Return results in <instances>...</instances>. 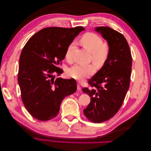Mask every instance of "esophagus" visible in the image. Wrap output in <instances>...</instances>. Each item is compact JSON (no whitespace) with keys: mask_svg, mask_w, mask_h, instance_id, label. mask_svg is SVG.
<instances>
[{"mask_svg":"<svg viewBox=\"0 0 151 151\" xmlns=\"http://www.w3.org/2000/svg\"><path fill=\"white\" fill-rule=\"evenodd\" d=\"M77 91H80L81 90V87L80 84H78L77 85Z\"/></svg>","mask_w":151,"mask_h":151,"instance_id":"obj_1","label":"esophagus"}]
</instances>
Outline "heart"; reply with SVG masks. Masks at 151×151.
<instances>
[{"instance_id": "obj_1", "label": "heart", "mask_w": 151, "mask_h": 151, "mask_svg": "<svg viewBox=\"0 0 151 151\" xmlns=\"http://www.w3.org/2000/svg\"><path fill=\"white\" fill-rule=\"evenodd\" d=\"M80 43L83 47L91 53V60L96 64L101 66L104 64L109 54V45L103 42L102 38L94 33H85L80 39ZM74 48L70 44L67 48L65 58L68 60L72 58V52ZM95 67L92 65H76L70 68L68 74L72 78L82 81L93 75L95 72Z\"/></svg>"}]
</instances>
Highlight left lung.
I'll return each instance as SVG.
<instances>
[{"mask_svg":"<svg viewBox=\"0 0 151 151\" xmlns=\"http://www.w3.org/2000/svg\"><path fill=\"white\" fill-rule=\"evenodd\" d=\"M96 30L107 40L110 50L103 67L89 79L90 88H83L91 97L84 114L90 122L101 123L115 115L124 101L130 86L132 57L122 33L108 26L98 27Z\"/></svg>","mask_w":151,"mask_h":151,"instance_id":"left-lung-1","label":"left lung"}]
</instances>
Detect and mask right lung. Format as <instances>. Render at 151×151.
<instances>
[{
	"mask_svg": "<svg viewBox=\"0 0 151 151\" xmlns=\"http://www.w3.org/2000/svg\"><path fill=\"white\" fill-rule=\"evenodd\" d=\"M72 28L49 27L39 31L29 39L19 58L17 80L22 103L30 115L40 121L57 116L62 100L74 93V79H54L63 70L58 65L65 57L67 48L81 31Z\"/></svg>",
	"mask_w": 151,
	"mask_h": 151,
	"instance_id": "right-lung-1",
	"label": "right lung"
}]
</instances>
